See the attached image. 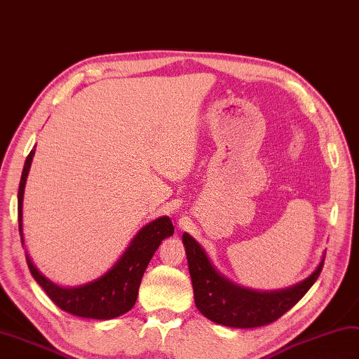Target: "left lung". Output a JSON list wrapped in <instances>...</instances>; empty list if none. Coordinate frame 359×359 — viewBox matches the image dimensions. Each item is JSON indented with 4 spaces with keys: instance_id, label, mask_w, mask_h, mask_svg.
<instances>
[{
    "instance_id": "obj_1",
    "label": "left lung",
    "mask_w": 359,
    "mask_h": 359,
    "mask_svg": "<svg viewBox=\"0 0 359 359\" xmlns=\"http://www.w3.org/2000/svg\"><path fill=\"white\" fill-rule=\"evenodd\" d=\"M197 309L214 323L229 327L270 325L290 311L318 279L325 255L305 280L276 291L245 288L219 273L209 256L189 233L182 235Z\"/></svg>"
}]
</instances>
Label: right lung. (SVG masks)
Listing matches in <instances>:
<instances>
[{"label":"right lung","mask_w":359,"mask_h":359,"mask_svg":"<svg viewBox=\"0 0 359 359\" xmlns=\"http://www.w3.org/2000/svg\"><path fill=\"white\" fill-rule=\"evenodd\" d=\"M34 149L27 156L22 176L18 189V224H20L21 243L24 244L22 226V203L27 177L32 167ZM174 233V226L170 217H159L145 224L128 244L119 259L103 276L79 287H60L42 274L25 252V259L30 273L48 297L56 305L72 316L83 318L110 320L130 311L137 299L144 271L158 250L161 243Z\"/></svg>","instance_id":"1"}]
</instances>
